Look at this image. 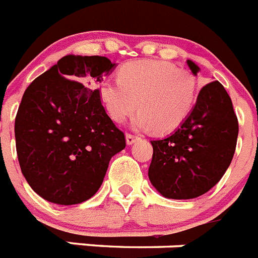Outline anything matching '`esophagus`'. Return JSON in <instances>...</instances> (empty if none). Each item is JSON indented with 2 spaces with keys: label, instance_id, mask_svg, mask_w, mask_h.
Returning <instances> with one entry per match:
<instances>
[{
  "label": "esophagus",
  "instance_id": "obj_1",
  "mask_svg": "<svg viewBox=\"0 0 258 258\" xmlns=\"http://www.w3.org/2000/svg\"><path fill=\"white\" fill-rule=\"evenodd\" d=\"M137 140H138L137 136H133V134H129V133L126 134V144L127 145H133Z\"/></svg>",
  "mask_w": 258,
  "mask_h": 258
}]
</instances>
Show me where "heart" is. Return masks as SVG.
Instances as JSON below:
<instances>
[{
	"mask_svg": "<svg viewBox=\"0 0 258 258\" xmlns=\"http://www.w3.org/2000/svg\"><path fill=\"white\" fill-rule=\"evenodd\" d=\"M99 98L109 117L121 122L137 108L133 125L168 133L186 120L197 96L196 79L173 63L137 60L125 63L118 78L99 85Z\"/></svg>",
	"mask_w": 258,
	"mask_h": 258,
	"instance_id": "obj_1",
	"label": "heart"
}]
</instances>
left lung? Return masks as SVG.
Returning <instances> with one entry per match:
<instances>
[{
  "mask_svg": "<svg viewBox=\"0 0 258 258\" xmlns=\"http://www.w3.org/2000/svg\"><path fill=\"white\" fill-rule=\"evenodd\" d=\"M195 76L200 68L188 60ZM239 122L218 81L204 86L186 120L171 136L151 141L149 179L166 198L190 200L209 192L227 171L236 149Z\"/></svg>",
  "mask_w": 258,
  "mask_h": 258,
  "instance_id": "obj_1",
  "label": "left lung"
}]
</instances>
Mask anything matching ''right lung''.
<instances>
[{"label":"right lung","mask_w":258,"mask_h":258,"mask_svg":"<svg viewBox=\"0 0 258 258\" xmlns=\"http://www.w3.org/2000/svg\"><path fill=\"white\" fill-rule=\"evenodd\" d=\"M116 68L107 57H62L28 86L15 117V145L24 179L58 205L87 201L98 192L114 154L125 149L99 98Z\"/></svg>","instance_id":"1"}]
</instances>
